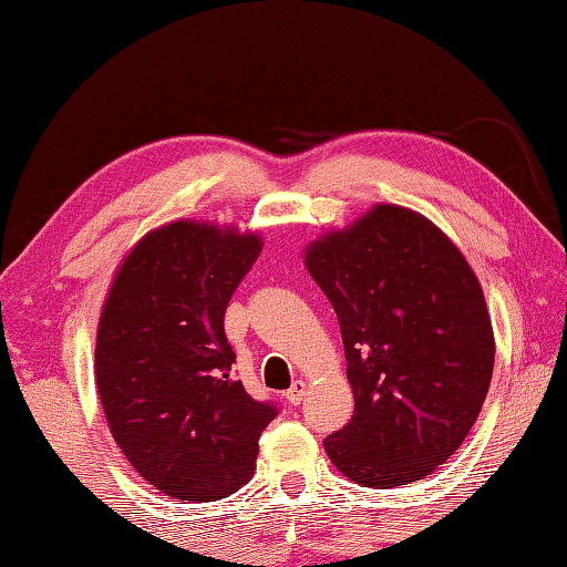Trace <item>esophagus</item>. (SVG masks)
<instances>
[{
	"mask_svg": "<svg viewBox=\"0 0 567 567\" xmlns=\"http://www.w3.org/2000/svg\"><path fill=\"white\" fill-rule=\"evenodd\" d=\"M305 394H307V384L302 382V379H297V382H292V386L285 391V399L290 401L292 406H297V404H302V399H305Z\"/></svg>",
	"mask_w": 567,
	"mask_h": 567,
	"instance_id": "obj_1",
	"label": "esophagus"
}]
</instances>
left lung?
Wrapping results in <instances>:
<instances>
[{
    "instance_id": "1",
    "label": "left lung",
    "mask_w": 567,
    "mask_h": 567,
    "mask_svg": "<svg viewBox=\"0 0 567 567\" xmlns=\"http://www.w3.org/2000/svg\"><path fill=\"white\" fill-rule=\"evenodd\" d=\"M305 262L337 312L354 391L327 456L367 488L429 476L488 394L496 347L476 275L436 225L399 205L324 235Z\"/></svg>"
}]
</instances>
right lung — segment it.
<instances>
[{"label":"right lung","mask_w":567,"mask_h":567,"mask_svg":"<svg viewBox=\"0 0 567 567\" xmlns=\"http://www.w3.org/2000/svg\"><path fill=\"white\" fill-rule=\"evenodd\" d=\"M260 238L178 220L123 260L96 334V386L113 439L151 486L181 501L248 483L277 416L233 374L225 310Z\"/></svg>","instance_id":"1"}]
</instances>
